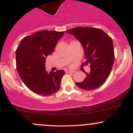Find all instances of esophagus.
Segmentation results:
<instances>
[{"mask_svg": "<svg viewBox=\"0 0 133 133\" xmlns=\"http://www.w3.org/2000/svg\"><path fill=\"white\" fill-rule=\"evenodd\" d=\"M65 73H74V72H75V71H71V70L65 69Z\"/></svg>", "mask_w": 133, "mask_h": 133, "instance_id": "1", "label": "esophagus"}]
</instances>
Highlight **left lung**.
Here are the masks:
<instances>
[{
  "instance_id": "left-lung-1",
  "label": "left lung",
  "mask_w": 133,
  "mask_h": 133,
  "mask_svg": "<svg viewBox=\"0 0 133 133\" xmlns=\"http://www.w3.org/2000/svg\"><path fill=\"white\" fill-rule=\"evenodd\" d=\"M74 35L81 43L86 61L82 66L90 64L91 71L76 86L86 91L96 89L104 83L110 74L114 61L112 40L101 29L78 27L66 31Z\"/></svg>"
}]
</instances>
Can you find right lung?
Wrapping results in <instances>:
<instances>
[{"mask_svg": "<svg viewBox=\"0 0 133 133\" xmlns=\"http://www.w3.org/2000/svg\"><path fill=\"white\" fill-rule=\"evenodd\" d=\"M64 33V31H38L23 38L17 48V70L25 86L36 94L50 96L60 89L64 71L48 73L45 62Z\"/></svg>", "mask_w": 133, "mask_h": 133, "instance_id": "right-lung-1", "label": "right lung"}]
</instances>
